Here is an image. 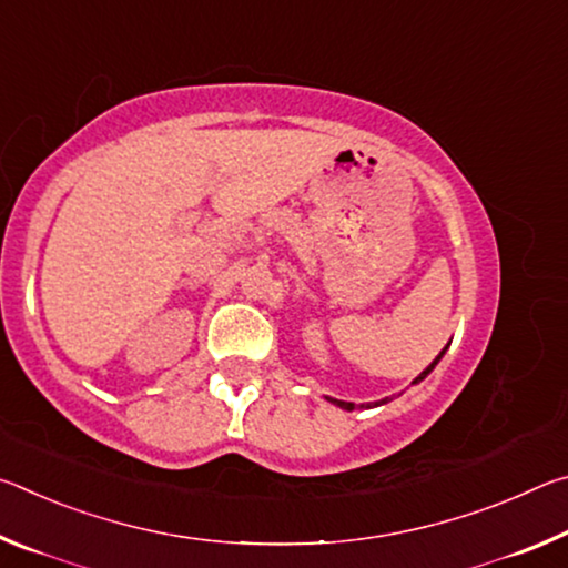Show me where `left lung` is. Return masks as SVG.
<instances>
[{
	"instance_id": "left-lung-1",
	"label": "left lung",
	"mask_w": 568,
	"mask_h": 568,
	"mask_svg": "<svg viewBox=\"0 0 568 568\" xmlns=\"http://www.w3.org/2000/svg\"><path fill=\"white\" fill-rule=\"evenodd\" d=\"M446 348H448V345H446ZM446 348L438 353V358H436L434 363H430V365H428V368H426V371H423V373H420V376H418L416 381H413V383H418V381H423V378H426V376H428V373H430V371H434V368H436V363H438L440 358H444V353H446ZM328 400H331V403H335V406H341V408H345V410H353V408H355V403H345V400H335V398H328ZM381 403H388V398H386V400H378V403H376V406H381Z\"/></svg>"
}]
</instances>
